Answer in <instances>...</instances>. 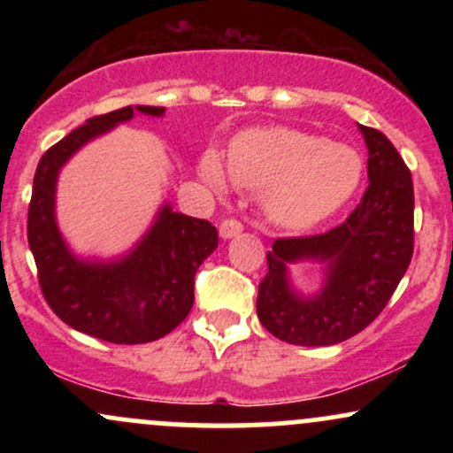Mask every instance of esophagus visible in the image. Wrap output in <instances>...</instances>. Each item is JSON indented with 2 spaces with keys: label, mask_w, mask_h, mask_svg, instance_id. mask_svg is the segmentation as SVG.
Returning <instances> with one entry per match:
<instances>
[{
  "label": "esophagus",
  "mask_w": 453,
  "mask_h": 453,
  "mask_svg": "<svg viewBox=\"0 0 453 453\" xmlns=\"http://www.w3.org/2000/svg\"><path fill=\"white\" fill-rule=\"evenodd\" d=\"M241 232H242V223L238 219H234V217H227V219L221 221V226H219L221 238H232Z\"/></svg>",
  "instance_id": "1"
}]
</instances>
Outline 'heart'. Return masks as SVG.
Segmentation results:
<instances>
[{"label":"heart","mask_w":453,"mask_h":453,"mask_svg":"<svg viewBox=\"0 0 453 453\" xmlns=\"http://www.w3.org/2000/svg\"><path fill=\"white\" fill-rule=\"evenodd\" d=\"M212 189L226 187V173L215 153L200 164ZM227 174L247 189H266V211L283 226H313L336 212L356 194L362 159L345 144L296 129L244 132L232 142Z\"/></svg>","instance_id":"1"}]
</instances>
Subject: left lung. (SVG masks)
Instances as JSON below:
<instances>
[{
  "mask_svg": "<svg viewBox=\"0 0 453 453\" xmlns=\"http://www.w3.org/2000/svg\"><path fill=\"white\" fill-rule=\"evenodd\" d=\"M368 147V183L360 204L341 226L311 236H285L266 253L257 317L292 345H336L377 319L413 257V180L400 153L379 129L360 126ZM303 257L328 262L326 288L298 299L287 264Z\"/></svg>",
  "mask_w": 453,
  "mask_h": 453,
  "instance_id": "1",
  "label": "left lung"
}]
</instances>
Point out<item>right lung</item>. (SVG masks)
Segmentation results:
<instances>
[{"mask_svg": "<svg viewBox=\"0 0 453 453\" xmlns=\"http://www.w3.org/2000/svg\"><path fill=\"white\" fill-rule=\"evenodd\" d=\"M161 117L159 106H126L87 119L40 159L27 212V241L38 283L53 313L78 332L117 345L150 342L173 332L194 306V277L215 251L219 236L206 219L164 206L157 223L127 257L87 264L67 251L55 223L57 173L87 140L134 112Z\"/></svg>", "mask_w": 453, "mask_h": 453, "instance_id": "1", "label": "right lung"}]
</instances>
